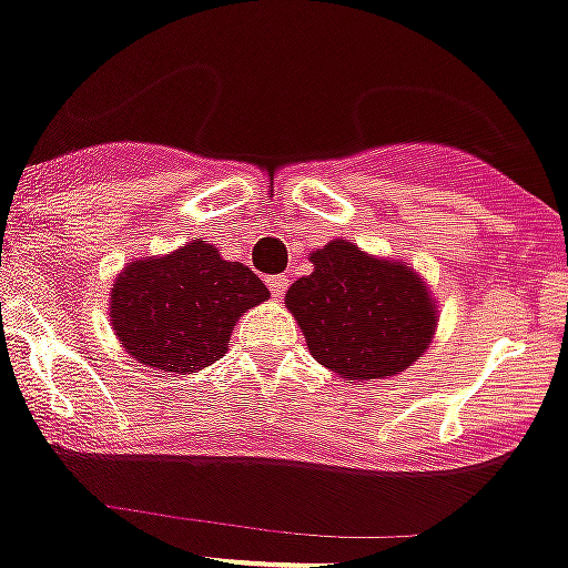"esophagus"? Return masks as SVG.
I'll return each mask as SVG.
<instances>
[{
    "label": "esophagus",
    "mask_w": 568,
    "mask_h": 568,
    "mask_svg": "<svg viewBox=\"0 0 568 568\" xmlns=\"http://www.w3.org/2000/svg\"><path fill=\"white\" fill-rule=\"evenodd\" d=\"M266 283H268V291H272L274 300H283L285 291H288V277H285V274H274V277H268Z\"/></svg>",
    "instance_id": "34e87169"
}]
</instances>
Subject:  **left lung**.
<instances>
[{
	"label": "left lung",
	"instance_id": "left-lung-1",
	"mask_svg": "<svg viewBox=\"0 0 568 568\" xmlns=\"http://www.w3.org/2000/svg\"><path fill=\"white\" fill-rule=\"evenodd\" d=\"M311 263L285 307L322 366L361 385L394 377L427 352L438 307L410 263L379 261L341 239L313 252Z\"/></svg>",
	"mask_w": 568,
	"mask_h": 568
}]
</instances>
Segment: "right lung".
<instances>
[{
	"instance_id": "obj_1",
	"label": "right lung",
	"mask_w": 568,
	"mask_h": 568,
	"mask_svg": "<svg viewBox=\"0 0 568 568\" xmlns=\"http://www.w3.org/2000/svg\"><path fill=\"white\" fill-rule=\"evenodd\" d=\"M266 300L268 288L250 266L196 239L124 266L110 288V324L138 363L191 374L216 363L235 322Z\"/></svg>"
}]
</instances>
